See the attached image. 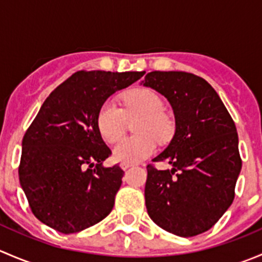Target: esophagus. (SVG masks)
Segmentation results:
<instances>
[{
	"label": "esophagus",
	"instance_id": "obj_1",
	"mask_svg": "<svg viewBox=\"0 0 262 262\" xmlns=\"http://www.w3.org/2000/svg\"><path fill=\"white\" fill-rule=\"evenodd\" d=\"M130 166H133V165H132V163H125V162L120 163V167L123 168V170H126V168H129Z\"/></svg>",
	"mask_w": 262,
	"mask_h": 262
}]
</instances>
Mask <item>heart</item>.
<instances>
[{
    "label": "heart",
    "instance_id": "1",
    "mask_svg": "<svg viewBox=\"0 0 262 262\" xmlns=\"http://www.w3.org/2000/svg\"><path fill=\"white\" fill-rule=\"evenodd\" d=\"M124 109L107 100L97 113V126L105 141L115 142L125 130L128 119L141 116L136 123L138 136L119 139L113 147V157L119 162L136 163L152 156L157 141L167 142L173 134V124L165 115L162 99L152 90L138 89L123 97Z\"/></svg>",
    "mask_w": 262,
    "mask_h": 262
}]
</instances>
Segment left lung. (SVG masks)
<instances>
[{
  "label": "left lung",
  "mask_w": 262,
  "mask_h": 262,
  "mask_svg": "<svg viewBox=\"0 0 262 262\" xmlns=\"http://www.w3.org/2000/svg\"><path fill=\"white\" fill-rule=\"evenodd\" d=\"M167 99L175 134L147 166L144 198L148 215L165 231L192 237L210 229L231 207L241 172L238 134L215 90L192 73L149 72L141 82Z\"/></svg>",
  "instance_id": "left-lung-1"
}]
</instances>
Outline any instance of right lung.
<instances>
[{"label": "right lung", "instance_id": "obj_1", "mask_svg": "<svg viewBox=\"0 0 262 262\" xmlns=\"http://www.w3.org/2000/svg\"><path fill=\"white\" fill-rule=\"evenodd\" d=\"M146 72L80 71L47 97L23 138L18 179L34 215L70 234L109 215L124 171L102 163L97 113L119 90Z\"/></svg>", "mask_w": 262, "mask_h": 262}]
</instances>
